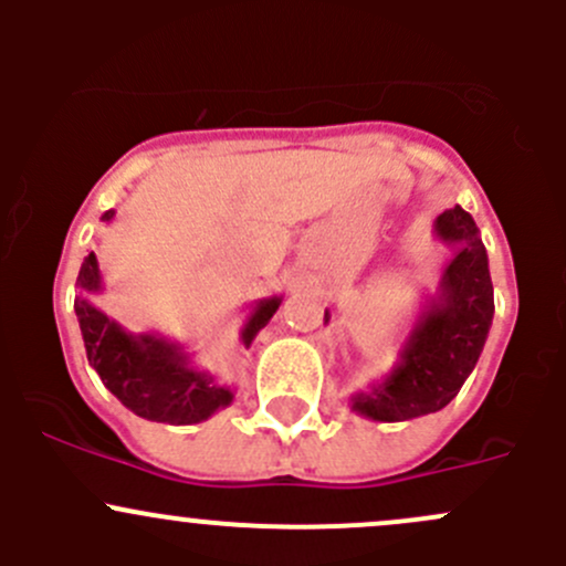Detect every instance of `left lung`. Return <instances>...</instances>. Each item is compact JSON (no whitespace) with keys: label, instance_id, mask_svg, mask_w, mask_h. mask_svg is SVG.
I'll list each match as a JSON object with an SVG mask.
<instances>
[{"label":"left lung","instance_id":"left-lung-1","mask_svg":"<svg viewBox=\"0 0 566 566\" xmlns=\"http://www.w3.org/2000/svg\"><path fill=\"white\" fill-rule=\"evenodd\" d=\"M452 249L441 282L424 295L413 325L399 345L397 364L350 397V410L373 421H408L447 408L476 367L493 325V282L488 251L471 213L454 205L432 224ZM331 312L325 310V323Z\"/></svg>","mask_w":566,"mask_h":566}]
</instances>
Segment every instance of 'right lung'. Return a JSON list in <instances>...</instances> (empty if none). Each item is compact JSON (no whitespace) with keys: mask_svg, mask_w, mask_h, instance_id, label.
<instances>
[{"mask_svg":"<svg viewBox=\"0 0 566 566\" xmlns=\"http://www.w3.org/2000/svg\"><path fill=\"white\" fill-rule=\"evenodd\" d=\"M112 219L114 210L101 216V221ZM76 287L78 295L73 310H76L78 328L87 347V361L125 408L147 421L197 424L235 399L230 386L219 384L210 373L193 367L191 356L180 342H169L158 334H130L95 306L93 295L104 290L95 251L84 256ZM279 304H282V295L251 304L241 328L243 347H249L254 336L265 328L268 319L276 315Z\"/></svg>","mask_w":566,"mask_h":566,"instance_id":"right-lung-1","label":"right lung"}]
</instances>
